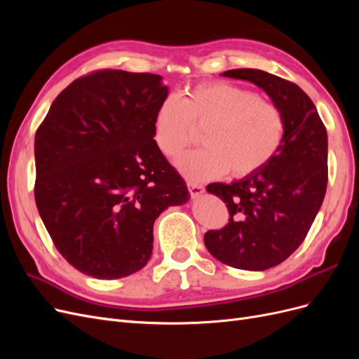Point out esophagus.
Instances as JSON below:
<instances>
[{"label": "esophagus", "mask_w": 359, "mask_h": 359, "mask_svg": "<svg viewBox=\"0 0 359 359\" xmlns=\"http://www.w3.org/2000/svg\"><path fill=\"white\" fill-rule=\"evenodd\" d=\"M187 186H189V190H190V194L193 198H196V196H199V194H202L203 191H205V187L202 186V184H199V182H194V181H189L187 182Z\"/></svg>", "instance_id": "esophagus-1"}]
</instances>
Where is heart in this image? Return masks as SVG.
<instances>
[{"label":"heart","instance_id":"b5f03b06","mask_svg":"<svg viewBox=\"0 0 359 359\" xmlns=\"http://www.w3.org/2000/svg\"><path fill=\"white\" fill-rule=\"evenodd\" d=\"M280 107L243 86L203 82L191 86L182 99L169 95L154 115V140L161 154L180 156L198 140L203 148L178 160L190 180H212L227 172L244 178L264 169L285 139Z\"/></svg>","mask_w":359,"mask_h":359}]
</instances>
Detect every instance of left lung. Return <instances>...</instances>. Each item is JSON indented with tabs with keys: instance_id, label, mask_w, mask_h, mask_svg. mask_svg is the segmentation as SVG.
I'll list each match as a JSON object with an SVG mask.
<instances>
[{
	"instance_id": "left-lung-1",
	"label": "left lung",
	"mask_w": 359,
	"mask_h": 359,
	"mask_svg": "<svg viewBox=\"0 0 359 359\" xmlns=\"http://www.w3.org/2000/svg\"><path fill=\"white\" fill-rule=\"evenodd\" d=\"M223 76L260 86L285 116L278 153L259 172L206 190L229 211V223L208 231L203 241L220 262L264 271L286 260L306 240L328 184V136L316 106L297 83L257 69L227 70Z\"/></svg>"
}]
</instances>
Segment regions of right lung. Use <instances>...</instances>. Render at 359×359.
Instances as JSON below:
<instances>
[{"label":"right lung","mask_w":359,"mask_h":359,"mask_svg":"<svg viewBox=\"0 0 359 359\" xmlns=\"http://www.w3.org/2000/svg\"><path fill=\"white\" fill-rule=\"evenodd\" d=\"M166 97L158 74L95 70L62 90L37 128V210L60 255L86 276L142 269L157 217L190 199L154 140Z\"/></svg>","instance_id":"add662e5"}]
</instances>
